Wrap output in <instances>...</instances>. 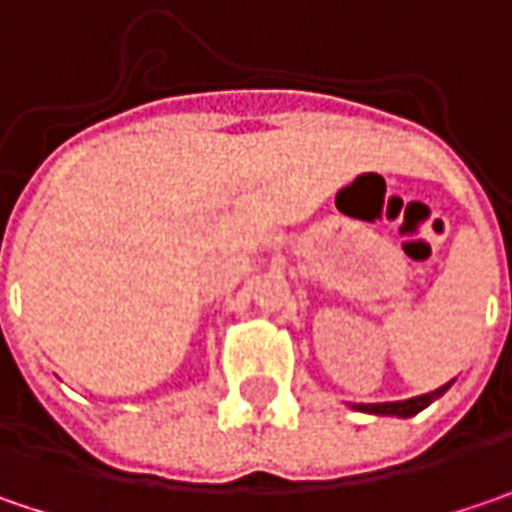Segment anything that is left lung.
Returning a JSON list of instances; mask_svg holds the SVG:
<instances>
[{
	"instance_id": "left-lung-1",
	"label": "left lung",
	"mask_w": 512,
	"mask_h": 512,
	"mask_svg": "<svg viewBox=\"0 0 512 512\" xmlns=\"http://www.w3.org/2000/svg\"><path fill=\"white\" fill-rule=\"evenodd\" d=\"M449 388H452V382L440 385V388L429 391V394L411 397V400H397V403H353V408H356V411H365V414H382V417H414L417 411L432 406L437 397H443Z\"/></svg>"
}]
</instances>
